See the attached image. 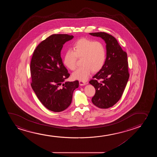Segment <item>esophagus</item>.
<instances>
[{"mask_svg": "<svg viewBox=\"0 0 157 157\" xmlns=\"http://www.w3.org/2000/svg\"><path fill=\"white\" fill-rule=\"evenodd\" d=\"M79 82L80 85V86H84V85H85L86 84V82L81 81V80H80Z\"/></svg>", "mask_w": 157, "mask_h": 157, "instance_id": "34e87169", "label": "esophagus"}]
</instances>
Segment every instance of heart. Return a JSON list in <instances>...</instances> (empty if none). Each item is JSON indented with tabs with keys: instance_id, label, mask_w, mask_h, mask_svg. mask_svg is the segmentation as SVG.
<instances>
[{
	"instance_id": "1",
	"label": "heart",
	"mask_w": 157,
	"mask_h": 157,
	"mask_svg": "<svg viewBox=\"0 0 157 157\" xmlns=\"http://www.w3.org/2000/svg\"><path fill=\"white\" fill-rule=\"evenodd\" d=\"M72 49L65 52L63 63L67 68L74 70L76 68L77 57L82 58L83 66L72 73V77L75 79L86 81L92 71H100L104 66L106 59V50L101 42L82 38L75 42Z\"/></svg>"
}]
</instances>
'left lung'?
<instances>
[{
  "label": "left lung",
  "instance_id": "left-lung-1",
  "mask_svg": "<svg viewBox=\"0 0 157 157\" xmlns=\"http://www.w3.org/2000/svg\"><path fill=\"white\" fill-rule=\"evenodd\" d=\"M100 37L106 43L107 56L103 67L93 77L90 84L95 88L93 103L98 107L106 109L116 104L124 92L129 78L128 57L116 39L105 32L91 33ZM101 79V82H98Z\"/></svg>",
  "mask_w": 157,
  "mask_h": 157
}]
</instances>
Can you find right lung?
<instances>
[{
	"instance_id": "add662e5",
	"label": "right lung",
	"mask_w": 157,
	"mask_h": 157,
	"mask_svg": "<svg viewBox=\"0 0 157 157\" xmlns=\"http://www.w3.org/2000/svg\"><path fill=\"white\" fill-rule=\"evenodd\" d=\"M67 34H54L42 41L35 49L30 62L31 86L48 109L62 112L71 105L79 82H65L70 74L63 63V44L73 39Z\"/></svg>"
}]
</instances>
